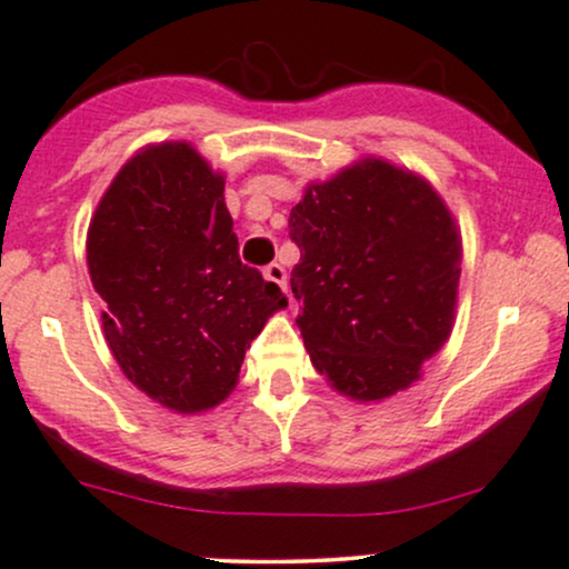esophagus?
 <instances>
[{
	"label": "esophagus",
	"mask_w": 569,
	"mask_h": 569,
	"mask_svg": "<svg viewBox=\"0 0 569 569\" xmlns=\"http://www.w3.org/2000/svg\"><path fill=\"white\" fill-rule=\"evenodd\" d=\"M262 277H266V282L277 284L279 290H287V273H284V268L279 266V262H271V266H266Z\"/></svg>",
	"instance_id": "esophagus-1"
}]
</instances>
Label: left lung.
<instances>
[{
	"label": "left lung",
	"instance_id": "left-lung-1",
	"mask_svg": "<svg viewBox=\"0 0 569 569\" xmlns=\"http://www.w3.org/2000/svg\"><path fill=\"white\" fill-rule=\"evenodd\" d=\"M290 287L311 363L341 396L380 401L448 341L461 236L429 181L360 160L290 211Z\"/></svg>",
	"mask_w": 569,
	"mask_h": 569
}]
</instances>
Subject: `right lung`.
Listing matches in <instances>:
<instances>
[{
  "instance_id": "1",
  "label": "right lung",
  "mask_w": 569,
  "mask_h": 569,
  "mask_svg": "<svg viewBox=\"0 0 569 569\" xmlns=\"http://www.w3.org/2000/svg\"><path fill=\"white\" fill-rule=\"evenodd\" d=\"M87 260L116 363L176 412L228 399L243 352L287 307L238 258L224 179L181 140L138 151L116 173L91 217Z\"/></svg>"
}]
</instances>
